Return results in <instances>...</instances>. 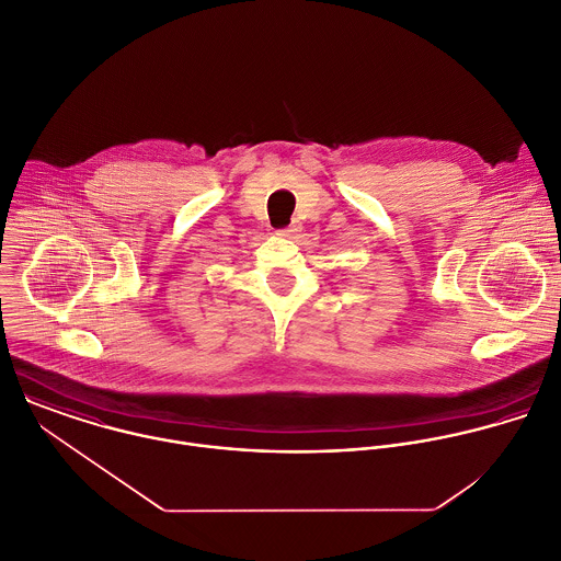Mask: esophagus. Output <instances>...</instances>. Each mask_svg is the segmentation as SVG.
Returning <instances> with one entry per match:
<instances>
[{
    "label": "esophagus",
    "instance_id": "obj_1",
    "mask_svg": "<svg viewBox=\"0 0 561 561\" xmlns=\"http://www.w3.org/2000/svg\"><path fill=\"white\" fill-rule=\"evenodd\" d=\"M298 231H300V227H298V225H291V227H287V229H280L278 236H280V238H294Z\"/></svg>",
    "mask_w": 561,
    "mask_h": 561
}]
</instances>
